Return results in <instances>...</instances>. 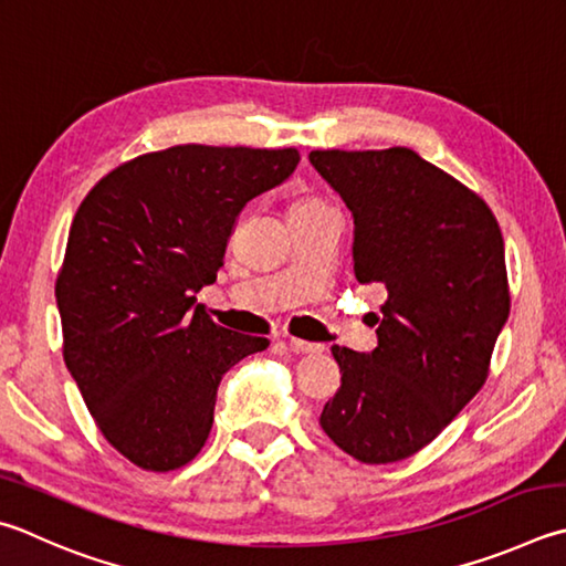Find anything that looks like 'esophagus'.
<instances>
[{
	"label": "esophagus",
	"instance_id": "esophagus-1",
	"mask_svg": "<svg viewBox=\"0 0 566 566\" xmlns=\"http://www.w3.org/2000/svg\"><path fill=\"white\" fill-rule=\"evenodd\" d=\"M290 346L294 348V352H302V354H322L324 352V344L304 342V338H290Z\"/></svg>",
	"mask_w": 566,
	"mask_h": 566
}]
</instances>
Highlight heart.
<instances>
[{"label": "heart", "mask_w": 566, "mask_h": 566, "mask_svg": "<svg viewBox=\"0 0 566 566\" xmlns=\"http://www.w3.org/2000/svg\"><path fill=\"white\" fill-rule=\"evenodd\" d=\"M316 205H322V202H316V200H310V198H304V200H296L290 210H304V208H316Z\"/></svg>", "instance_id": "1"}]
</instances>
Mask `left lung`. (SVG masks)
<instances>
[{"mask_svg":"<svg viewBox=\"0 0 566 566\" xmlns=\"http://www.w3.org/2000/svg\"><path fill=\"white\" fill-rule=\"evenodd\" d=\"M354 214V274L384 284L378 346H332L342 386L324 433L384 465L426 448L485 384L510 316L505 242L488 202L410 148L312 150Z\"/></svg>","mask_w":566,"mask_h":566,"instance_id":"left-lung-1","label":"left lung"}]
</instances>
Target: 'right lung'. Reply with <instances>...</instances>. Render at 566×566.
<instances>
[{
	"mask_svg": "<svg viewBox=\"0 0 566 566\" xmlns=\"http://www.w3.org/2000/svg\"><path fill=\"white\" fill-rule=\"evenodd\" d=\"M296 163V148L172 146L111 170L76 210L56 276L64 361L133 465H188L222 376L270 346L214 324L195 294L218 280L244 205Z\"/></svg>",
	"mask_w": 566,
	"mask_h": 566,
	"instance_id": "1",
	"label": "right lung"
}]
</instances>
